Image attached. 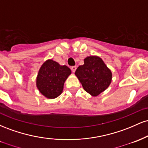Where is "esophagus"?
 <instances>
[{"label":"esophagus","instance_id":"34e87169","mask_svg":"<svg viewBox=\"0 0 148 148\" xmlns=\"http://www.w3.org/2000/svg\"><path fill=\"white\" fill-rule=\"evenodd\" d=\"M71 69H72V71L73 72H75V71L76 69V66H72V67H71Z\"/></svg>","mask_w":148,"mask_h":148}]
</instances>
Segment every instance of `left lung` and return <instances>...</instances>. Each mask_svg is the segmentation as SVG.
Listing matches in <instances>:
<instances>
[{
	"label": "left lung",
	"instance_id": "8db88e82",
	"mask_svg": "<svg viewBox=\"0 0 148 148\" xmlns=\"http://www.w3.org/2000/svg\"><path fill=\"white\" fill-rule=\"evenodd\" d=\"M83 88L92 96H98L110 86L112 80L111 71L102 59L96 56H88L84 64L75 72Z\"/></svg>",
	"mask_w": 148,
	"mask_h": 148
}]
</instances>
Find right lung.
Returning <instances> with one entry per match:
<instances>
[{
  "mask_svg": "<svg viewBox=\"0 0 148 148\" xmlns=\"http://www.w3.org/2000/svg\"><path fill=\"white\" fill-rule=\"evenodd\" d=\"M71 73V69L66 65H60L51 59L47 60L37 74V89L48 99H55L62 93L64 81Z\"/></svg>",
  "mask_w": 148,
  "mask_h": 148,
  "instance_id": "obj_1",
  "label": "right lung"
}]
</instances>
